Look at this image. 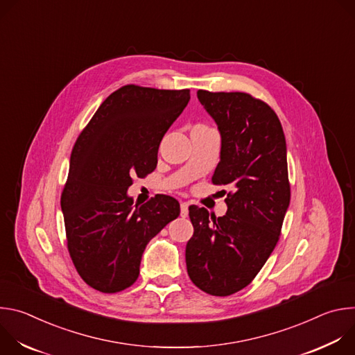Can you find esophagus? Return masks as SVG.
<instances>
[{
	"instance_id": "obj_1",
	"label": "esophagus",
	"mask_w": 355,
	"mask_h": 355,
	"mask_svg": "<svg viewBox=\"0 0 355 355\" xmlns=\"http://www.w3.org/2000/svg\"><path fill=\"white\" fill-rule=\"evenodd\" d=\"M188 204H185V202H184V204H181V216L182 218H187L188 216Z\"/></svg>"
}]
</instances>
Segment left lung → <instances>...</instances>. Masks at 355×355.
I'll list each match as a JSON object with an SVG mask.
<instances>
[{"mask_svg":"<svg viewBox=\"0 0 355 355\" xmlns=\"http://www.w3.org/2000/svg\"><path fill=\"white\" fill-rule=\"evenodd\" d=\"M220 133L214 184L232 185L225 216L189 207L193 234L185 247L191 281L215 296L232 295L254 278L279 239L289 208L286 141L275 112L244 92H196Z\"/></svg>","mask_w":355,"mask_h":355,"instance_id":"8db88e82","label":"left lung"}]
</instances>
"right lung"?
<instances>
[{"label":"right lung","mask_w":355,"mask_h":355,"mask_svg":"<svg viewBox=\"0 0 355 355\" xmlns=\"http://www.w3.org/2000/svg\"><path fill=\"white\" fill-rule=\"evenodd\" d=\"M189 98V89L125 85L99 105L74 144L62 212L71 260L96 291L130 286L147 243L180 215L173 196L135 205L128 189L133 175L156 168L160 141Z\"/></svg>","instance_id":"1"}]
</instances>
